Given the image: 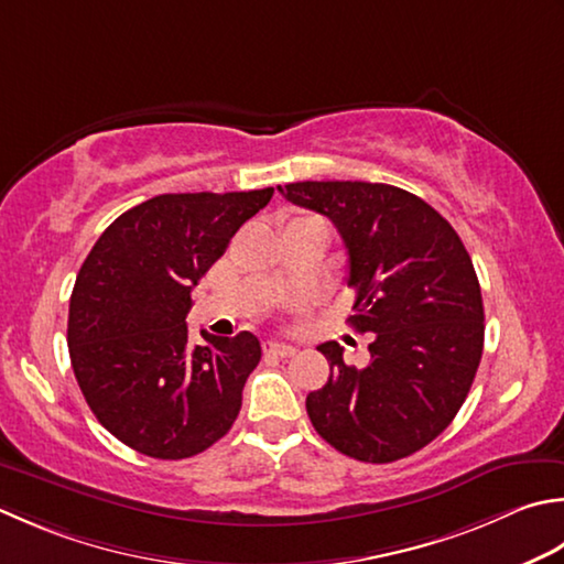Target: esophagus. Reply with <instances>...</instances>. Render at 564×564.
<instances>
[{"instance_id": "34e87169", "label": "esophagus", "mask_w": 564, "mask_h": 564, "mask_svg": "<svg viewBox=\"0 0 564 564\" xmlns=\"http://www.w3.org/2000/svg\"><path fill=\"white\" fill-rule=\"evenodd\" d=\"M263 351H267V355H273V357L289 359V357L297 355V347L285 345V341H263Z\"/></svg>"}]
</instances>
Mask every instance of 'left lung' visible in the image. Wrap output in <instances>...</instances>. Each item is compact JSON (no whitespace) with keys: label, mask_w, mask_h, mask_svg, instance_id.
<instances>
[{"label":"left lung","mask_w":564,"mask_h":564,"mask_svg":"<svg viewBox=\"0 0 564 564\" xmlns=\"http://www.w3.org/2000/svg\"><path fill=\"white\" fill-rule=\"evenodd\" d=\"M279 191L333 219L357 293L349 325L373 335L364 369L345 364L337 341L317 347L329 379L307 393L313 427L359 462L413 455L452 423L481 361L484 303L465 245L437 209L395 185L303 181Z\"/></svg>","instance_id":"1"}]
</instances>
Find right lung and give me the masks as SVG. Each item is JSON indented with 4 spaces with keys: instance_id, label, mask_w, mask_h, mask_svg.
Wrapping results in <instances>:
<instances>
[{
    "instance_id": "add662e5",
    "label": "right lung",
    "mask_w": 564,
    "mask_h": 564,
    "mask_svg": "<svg viewBox=\"0 0 564 564\" xmlns=\"http://www.w3.org/2000/svg\"><path fill=\"white\" fill-rule=\"evenodd\" d=\"M273 187L169 193L127 209L75 279L68 349L77 386L119 443L156 459L200 455L227 435L261 359L251 333L187 339L191 291Z\"/></svg>"
}]
</instances>
